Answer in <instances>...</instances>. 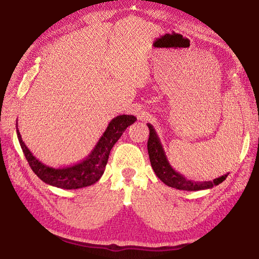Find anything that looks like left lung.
<instances>
[{"label":"left lung","mask_w":259,"mask_h":259,"mask_svg":"<svg viewBox=\"0 0 259 259\" xmlns=\"http://www.w3.org/2000/svg\"><path fill=\"white\" fill-rule=\"evenodd\" d=\"M147 125L150 131L147 146L151 167L153 169V171L157 175V177L160 179L163 184L179 190L197 191L212 188V187L222 184L223 181L227 178L228 174L222 176V177L219 178L213 179L212 181H192L186 179L183 175L175 171V169L170 166L161 142L159 140L155 129H153V126L150 123H148Z\"/></svg>","instance_id":"left-lung-1"}]
</instances>
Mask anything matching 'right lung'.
I'll list each match as a JSON object with an SVG mask.
<instances>
[{
  "mask_svg": "<svg viewBox=\"0 0 259 259\" xmlns=\"http://www.w3.org/2000/svg\"><path fill=\"white\" fill-rule=\"evenodd\" d=\"M136 120L137 118L135 115L128 114H121L113 118L110 121L108 128L104 131L101 138L99 139L95 149L83 161L73 164V166L58 169L46 166L32 155V152L27 149V147L22 140L18 128H16V135H18L19 142L27 162H29L33 172L38 178L45 181L46 184L58 187V188L79 189L96 184L101 178L112 147L122 136L124 130L130 124H133Z\"/></svg>",
  "mask_w": 259,
  "mask_h": 259,
  "instance_id": "right-lung-1",
  "label": "right lung"
}]
</instances>
